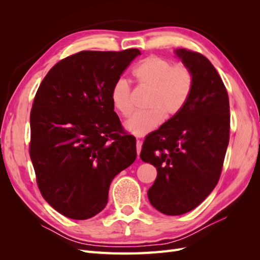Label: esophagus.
<instances>
[{
	"instance_id": "1",
	"label": "esophagus",
	"mask_w": 260,
	"mask_h": 260,
	"mask_svg": "<svg viewBox=\"0 0 260 260\" xmlns=\"http://www.w3.org/2000/svg\"><path fill=\"white\" fill-rule=\"evenodd\" d=\"M141 147H142V142H141L140 140H137V153H138V157H140Z\"/></svg>"
}]
</instances>
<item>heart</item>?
<instances>
[{
    "instance_id": "obj_1",
    "label": "heart",
    "mask_w": 260,
    "mask_h": 260,
    "mask_svg": "<svg viewBox=\"0 0 260 260\" xmlns=\"http://www.w3.org/2000/svg\"><path fill=\"white\" fill-rule=\"evenodd\" d=\"M136 79L143 88L151 90L145 107L133 114L124 122V128L135 136H144L160 124L162 117L171 119L182 112L194 86V74L185 64H175L170 59L152 55L133 70ZM114 108L123 117L133 111L130 83L119 78L111 91Z\"/></svg>"
}]
</instances>
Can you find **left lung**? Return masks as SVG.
Returning a JSON list of instances; mask_svg holds the SVG:
<instances>
[{"label":"left lung","instance_id":"obj_1","mask_svg":"<svg viewBox=\"0 0 260 260\" xmlns=\"http://www.w3.org/2000/svg\"><path fill=\"white\" fill-rule=\"evenodd\" d=\"M194 74L185 107L146 136L140 157L157 169L149 203L168 216L198 207L217 185L230 137L225 86L211 62L199 52L176 51Z\"/></svg>","mask_w":260,"mask_h":260}]
</instances>
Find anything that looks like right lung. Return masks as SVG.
Returning <instances> with one entry per match:
<instances>
[{"mask_svg": "<svg viewBox=\"0 0 260 260\" xmlns=\"http://www.w3.org/2000/svg\"><path fill=\"white\" fill-rule=\"evenodd\" d=\"M141 52L81 51L55 64L30 112L29 154L43 199L65 217L84 220L107 204L113 179L137 158L112 86Z\"/></svg>", "mask_w": 260, "mask_h": 260, "instance_id": "add662e5", "label": "right lung"}]
</instances>
